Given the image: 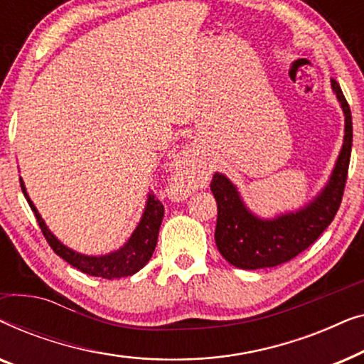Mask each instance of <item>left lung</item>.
I'll use <instances>...</instances> for the list:
<instances>
[{
	"instance_id": "8db88e82",
	"label": "left lung",
	"mask_w": 364,
	"mask_h": 364,
	"mask_svg": "<svg viewBox=\"0 0 364 364\" xmlns=\"http://www.w3.org/2000/svg\"><path fill=\"white\" fill-rule=\"evenodd\" d=\"M331 87L345 112V142L330 182L305 208L273 220H262L247 210L235 186L225 176H213L210 191L218 210L215 243L218 252L232 265L245 270L282 265L315 243L335 218L341 205L350 167L353 122L350 104L335 79H331Z\"/></svg>"
}]
</instances>
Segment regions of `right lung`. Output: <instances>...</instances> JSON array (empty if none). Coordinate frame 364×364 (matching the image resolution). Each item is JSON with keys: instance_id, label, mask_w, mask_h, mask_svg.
I'll use <instances>...</instances> for the list:
<instances>
[{"instance_id": "obj_1", "label": "right lung", "mask_w": 364, "mask_h": 364, "mask_svg": "<svg viewBox=\"0 0 364 364\" xmlns=\"http://www.w3.org/2000/svg\"><path fill=\"white\" fill-rule=\"evenodd\" d=\"M19 183H21V191L24 193V197H26L29 207H31V210L34 212V215H36L38 225L41 228L43 235L49 243V247L53 248L56 255L61 257L63 260H66L69 265L77 268L79 272L87 273V275L92 277H102L107 278V280H112V278L134 275V273L141 270V268L151 260L152 253L156 250L159 228H161L164 218V205L159 198H156L154 193L149 196L146 210H144L141 222H139L137 228L134 230L131 238H129L127 243L121 248V250L102 257H87L81 255V253H76L71 250V248L64 247L63 243L48 230L46 223L43 222L36 207H34L33 202L29 200L26 187H24L21 178H19Z\"/></svg>"}]
</instances>
